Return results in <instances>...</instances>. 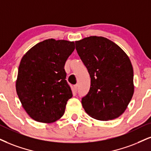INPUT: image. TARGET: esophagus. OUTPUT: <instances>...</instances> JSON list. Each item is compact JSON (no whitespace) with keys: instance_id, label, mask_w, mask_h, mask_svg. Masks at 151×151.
Returning <instances> with one entry per match:
<instances>
[{"instance_id":"1","label":"esophagus","mask_w":151,"mask_h":151,"mask_svg":"<svg viewBox=\"0 0 151 151\" xmlns=\"http://www.w3.org/2000/svg\"><path fill=\"white\" fill-rule=\"evenodd\" d=\"M78 90V85H73V92H76Z\"/></svg>"}]
</instances>
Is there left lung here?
Returning a JSON list of instances; mask_svg holds the SVG:
<instances>
[{
	"label": "left lung",
	"instance_id": "left-lung-1",
	"mask_svg": "<svg viewBox=\"0 0 151 151\" xmlns=\"http://www.w3.org/2000/svg\"><path fill=\"white\" fill-rule=\"evenodd\" d=\"M76 49L91 78L82 99L85 112L98 120L118 118L134 94V71L129 57L117 44L101 36L76 41Z\"/></svg>",
	"mask_w": 151,
	"mask_h": 151
}]
</instances>
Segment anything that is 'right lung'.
Returning <instances> with one entry per match:
<instances>
[{"mask_svg": "<svg viewBox=\"0 0 151 151\" xmlns=\"http://www.w3.org/2000/svg\"><path fill=\"white\" fill-rule=\"evenodd\" d=\"M74 50L73 41L51 38L38 42L22 57L17 94L27 114L37 122L51 123L64 115L73 96L64 65Z\"/></svg>", "mask_w": 151, "mask_h": 151, "instance_id": "right-lung-1", "label": "right lung"}]
</instances>
